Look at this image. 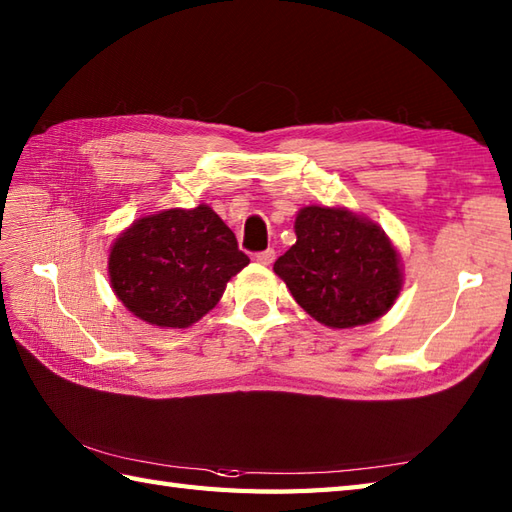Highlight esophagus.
Listing matches in <instances>:
<instances>
[{"instance_id":"1","label":"esophagus","mask_w":512,"mask_h":512,"mask_svg":"<svg viewBox=\"0 0 512 512\" xmlns=\"http://www.w3.org/2000/svg\"><path fill=\"white\" fill-rule=\"evenodd\" d=\"M255 259H257V264H262V266H270V264L275 262V250H273V248L259 250V253L255 255Z\"/></svg>"}]
</instances>
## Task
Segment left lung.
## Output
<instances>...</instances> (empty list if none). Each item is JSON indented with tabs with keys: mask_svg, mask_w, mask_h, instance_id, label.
<instances>
[{
	"mask_svg": "<svg viewBox=\"0 0 512 512\" xmlns=\"http://www.w3.org/2000/svg\"><path fill=\"white\" fill-rule=\"evenodd\" d=\"M297 244L275 262L299 306L330 328H354L385 314L400 292L394 246L372 222L343 209L306 206Z\"/></svg>",
	"mask_w": 512,
	"mask_h": 512,
	"instance_id": "left-lung-1",
	"label": "left lung"
}]
</instances>
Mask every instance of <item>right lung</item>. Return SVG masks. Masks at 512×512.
Masks as SVG:
<instances>
[{
	"label": "right lung",
	"instance_id": "obj_1",
	"mask_svg": "<svg viewBox=\"0 0 512 512\" xmlns=\"http://www.w3.org/2000/svg\"><path fill=\"white\" fill-rule=\"evenodd\" d=\"M250 262L206 204L147 215L116 239L110 279L129 312L158 328H189Z\"/></svg>",
	"mask_w": 512,
	"mask_h": 512
}]
</instances>
